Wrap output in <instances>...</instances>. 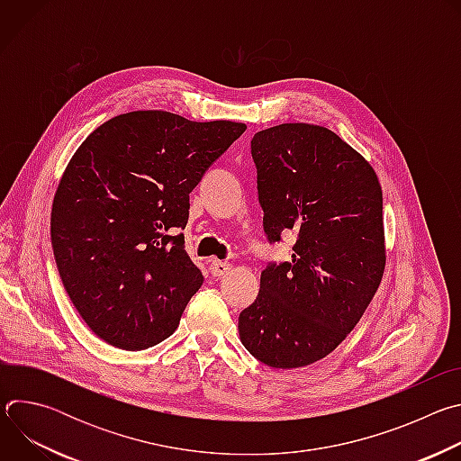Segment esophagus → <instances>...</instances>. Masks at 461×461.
Returning a JSON list of instances; mask_svg holds the SVG:
<instances>
[{
	"label": "esophagus",
	"mask_w": 461,
	"mask_h": 461,
	"mask_svg": "<svg viewBox=\"0 0 461 461\" xmlns=\"http://www.w3.org/2000/svg\"><path fill=\"white\" fill-rule=\"evenodd\" d=\"M210 270H212V274H213L215 277H224V276H228V274H230L231 267H230V262L212 260V262H210Z\"/></svg>",
	"instance_id": "esophagus-1"
}]
</instances>
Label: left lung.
<instances>
[{
	"label": "left lung",
	"instance_id": "8db88e82",
	"mask_svg": "<svg viewBox=\"0 0 461 461\" xmlns=\"http://www.w3.org/2000/svg\"><path fill=\"white\" fill-rule=\"evenodd\" d=\"M251 157L268 240L292 231L297 242L290 262L262 270L239 336L260 363L299 368L338 348L381 283L383 193L372 166L321 125L258 131Z\"/></svg>",
	"mask_w": 461,
	"mask_h": 461
}]
</instances>
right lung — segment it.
<instances>
[{
	"label": "right lung",
	"mask_w": 461,
	"mask_h": 461,
	"mask_svg": "<svg viewBox=\"0 0 461 461\" xmlns=\"http://www.w3.org/2000/svg\"><path fill=\"white\" fill-rule=\"evenodd\" d=\"M244 131L133 111L78 148L54 194L50 240L63 288L100 339L144 350L176 330L204 283L180 233L189 193Z\"/></svg>",
	"instance_id": "obj_1"
}]
</instances>
